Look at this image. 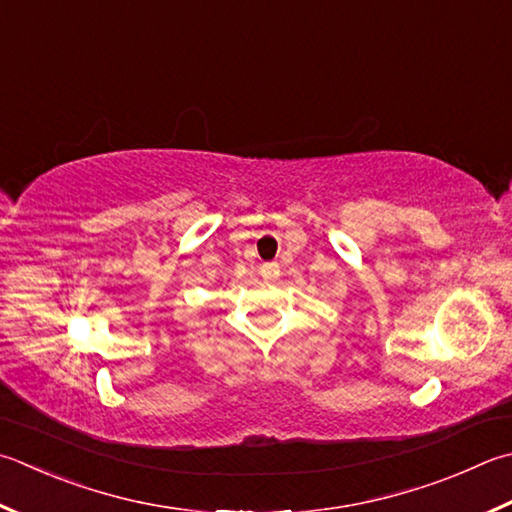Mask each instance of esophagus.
I'll use <instances>...</instances> for the list:
<instances>
[{
	"mask_svg": "<svg viewBox=\"0 0 512 512\" xmlns=\"http://www.w3.org/2000/svg\"><path fill=\"white\" fill-rule=\"evenodd\" d=\"M263 276H265V278H276V276H278V265H276V263L263 265Z\"/></svg>",
	"mask_w": 512,
	"mask_h": 512,
	"instance_id": "obj_1",
	"label": "esophagus"
}]
</instances>
